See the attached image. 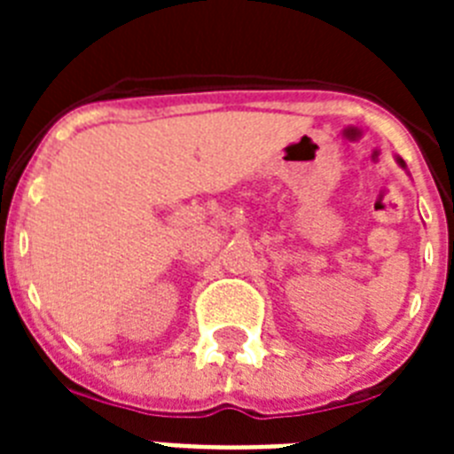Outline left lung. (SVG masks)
Masks as SVG:
<instances>
[{
    "mask_svg": "<svg viewBox=\"0 0 454 454\" xmlns=\"http://www.w3.org/2000/svg\"><path fill=\"white\" fill-rule=\"evenodd\" d=\"M395 161H398V166L403 168V170H407V166H404V161H403V159H400V156H398V159H395Z\"/></svg>",
    "mask_w": 454,
    "mask_h": 454,
    "instance_id": "left-lung-1",
    "label": "left lung"
}]
</instances>
